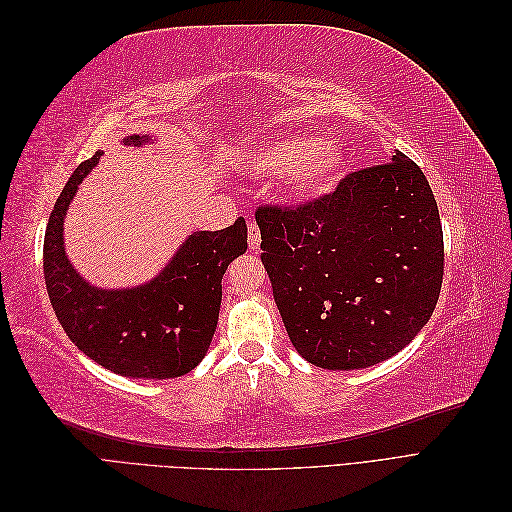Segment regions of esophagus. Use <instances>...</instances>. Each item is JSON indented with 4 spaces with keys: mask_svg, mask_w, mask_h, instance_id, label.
<instances>
[{
    "mask_svg": "<svg viewBox=\"0 0 512 512\" xmlns=\"http://www.w3.org/2000/svg\"><path fill=\"white\" fill-rule=\"evenodd\" d=\"M247 239H250V250H260V228L254 222H250V228H247Z\"/></svg>",
    "mask_w": 512,
    "mask_h": 512,
    "instance_id": "34e87169",
    "label": "esophagus"
}]
</instances>
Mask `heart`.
I'll return each instance as SVG.
<instances>
[{
	"instance_id": "obj_1",
	"label": "heart",
	"mask_w": 512,
	"mask_h": 512,
	"mask_svg": "<svg viewBox=\"0 0 512 512\" xmlns=\"http://www.w3.org/2000/svg\"><path fill=\"white\" fill-rule=\"evenodd\" d=\"M344 156L331 141L314 143L309 136H290L256 151L260 175H288L290 192L318 196L331 190L342 173Z\"/></svg>"
}]
</instances>
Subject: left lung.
<instances>
[{"instance_id": "8db88e82", "label": "left lung", "mask_w": 512, "mask_h": 512, "mask_svg": "<svg viewBox=\"0 0 512 512\" xmlns=\"http://www.w3.org/2000/svg\"><path fill=\"white\" fill-rule=\"evenodd\" d=\"M256 222L290 342L316 367L382 363L436 309L444 275L438 203L401 151L307 203L260 205Z\"/></svg>"}]
</instances>
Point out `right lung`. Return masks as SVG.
<instances>
[{
    "instance_id": "1",
    "label": "right lung",
    "mask_w": 512,
    "mask_h": 512,
    "mask_svg": "<svg viewBox=\"0 0 512 512\" xmlns=\"http://www.w3.org/2000/svg\"><path fill=\"white\" fill-rule=\"evenodd\" d=\"M147 136H130L141 145ZM102 151L79 164L61 190L44 232V282L72 344L98 365L128 378L168 380L192 371L211 344L222 303V277L247 250V224L198 230L145 286L100 290L74 271L64 252V215Z\"/></svg>"
}]
</instances>
